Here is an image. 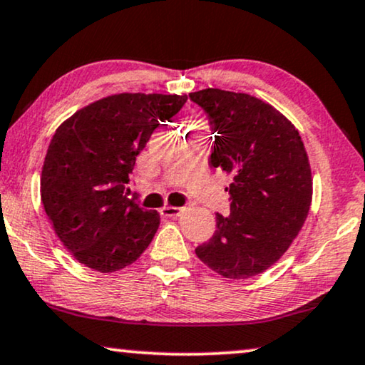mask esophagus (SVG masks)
I'll use <instances>...</instances> for the list:
<instances>
[{
	"mask_svg": "<svg viewBox=\"0 0 365 365\" xmlns=\"http://www.w3.org/2000/svg\"><path fill=\"white\" fill-rule=\"evenodd\" d=\"M183 212H185L183 207H163L160 210V215L167 218H175V217H180Z\"/></svg>",
	"mask_w": 365,
	"mask_h": 365,
	"instance_id": "1",
	"label": "esophagus"
}]
</instances>
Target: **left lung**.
Masks as SVG:
<instances>
[{"mask_svg": "<svg viewBox=\"0 0 365 365\" xmlns=\"http://www.w3.org/2000/svg\"><path fill=\"white\" fill-rule=\"evenodd\" d=\"M188 96L215 137L208 163L232 177L230 215L217 213V230L195 253L223 278L248 279L284 255L309 213L304 143L279 110L253 96L215 87Z\"/></svg>", "mask_w": 365, "mask_h": 365, "instance_id": "8db88e82", "label": "left lung"}]
</instances>
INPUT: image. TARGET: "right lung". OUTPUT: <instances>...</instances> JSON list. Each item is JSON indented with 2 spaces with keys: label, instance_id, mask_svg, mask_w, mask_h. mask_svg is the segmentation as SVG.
<instances>
[{
  "label": "right lung",
  "instance_id": "add662e5",
  "mask_svg": "<svg viewBox=\"0 0 365 365\" xmlns=\"http://www.w3.org/2000/svg\"><path fill=\"white\" fill-rule=\"evenodd\" d=\"M187 96L115 94L69 117L46 153L41 200L54 232L79 263L114 273L140 258L160 225L127 198L138 153Z\"/></svg>",
  "mask_w": 365,
  "mask_h": 365
}]
</instances>
